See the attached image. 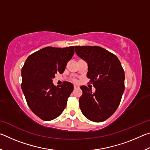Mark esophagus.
I'll return each instance as SVG.
<instances>
[{
	"label": "esophagus",
	"instance_id": "1",
	"mask_svg": "<svg viewBox=\"0 0 150 150\" xmlns=\"http://www.w3.org/2000/svg\"><path fill=\"white\" fill-rule=\"evenodd\" d=\"M79 88V86L77 85H74V88Z\"/></svg>",
	"mask_w": 150,
	"mask_h": 150
}]
</instances>
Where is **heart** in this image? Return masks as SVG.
Returning <instances> with one entry per match:
<instances>
[{
    "instance_id": "heart-1",
    "label": "heart",
    "mask_w": 150,
    "mask_h": 150,
    "mask_svg": "<svg viewBox=\"0 0 150 150\" xmlns=\"http://www.w3.org/2000/svg\"><path fill=\"white\" fill-rule=\"evenodd\" d=\"M74 81H76V80H74Z\"/></svg>"
}]
</instances>
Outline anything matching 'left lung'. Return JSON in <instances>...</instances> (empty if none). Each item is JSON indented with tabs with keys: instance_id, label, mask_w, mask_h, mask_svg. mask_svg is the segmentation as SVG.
<instances>
[{
	"instance_id": "1",
	"label": "left lung",
	"mask_w": 150,
	"mask_h": 150,
	"mask_svg": "<svg viewBox=\"0 0 150 150\" xmlns=\"http://www.w3.org/2000/svg\"><path fill=\"white\" fill-rule=\"evenodd\" d=\"M75 52L87 62V77L96 88L93 93L86 86L80 87L81 110L91 121H105L120 105L125 88L123 68L115 54L99 46H75Z\"/></svg>"
}]
</instances>
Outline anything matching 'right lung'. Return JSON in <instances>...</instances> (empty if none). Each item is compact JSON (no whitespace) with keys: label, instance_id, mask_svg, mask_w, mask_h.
<instances>
[{"label":"right lung","instance_id":"add662e5","mask_svg":"<svg viewBox=\"0 0 150 150\" xmlns=\"http://www.w3.org/2000/svg\"><path fill=\"white\" fill-rule=\"evenodd\" d=\"M74 52L75 46L42 48L30 55L22 68L21 87L28 105L43 120H54L65 108L73 85L64 81L55 87L52 79L64 72Z\"/></svg>","mask_w":150,"mask_h":150}]
</instances>
